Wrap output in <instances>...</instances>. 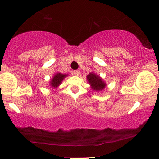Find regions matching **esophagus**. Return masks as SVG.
Segmentation results:
<instances>
[{
  "instance_id": "obj_1",
  "label": "esophagus",
  "mask_w": 159,
  "mask_h": 159,
  "mask_svg": "<svg viewBox=\"0 0 159 159\" xmlns=\"http://www.w3.org/2000/svg\"><path fill=\"white\" fill-rule=\"evenodd\" d=\"M73 74L75 75H80V70H75L73 71Z\"/></svg>"
}]
</instances>
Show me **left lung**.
<instances>
[{"mask_svg": "<svg viewBox=\"0 0 159 159\" xmlns=\"http://www.w3.org/2000/svg\"><path fill=\"white\" fill-rule=\"evenodd\" d=\"M87 79L93 90L102 91L104 89L105 83L99 75H97L95 73H89V75H87Z\"/></svg>", "mask_w": 159, "mask_h": 159, "instance_id": "obj_1", "label": "left lung"}]
</instances>
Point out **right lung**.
Masks as SVG:
<instances>
[{
  "instance_id": "obj_1",
  "label": "right lung",
  "mask_w": 159,
  "mask_h": 159,
  "mask_svg": "<svg viewBox=\"0 0 159 159\" xmlns=\"http://www.w3.org/2000/svg\"><path fill=\"white\" fill-rule=\"evenodd\" d=\"M67 75L62 74V73H58L55 75V76L53 77V79L51 80V86L52 87H57L61 84L62 80H63L65 77H66Z\"/></svg>"
}]
</instances>
